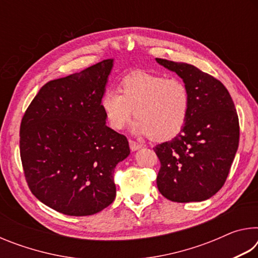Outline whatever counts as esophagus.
<instances>
[{"instance_id":"34e87169","label":"esophagus","mask_w":258,"mask_h":258,"mask_svg":"<svg viewBox=\"0 0 258 258\" xmlns=\"http://www.w3.org/2000/svg\"><path fill=\"white\" fill-rule=\"evenodd\" d=\"M128 143H130V148H131V150H132V151H137V150L141 149V148H142V146L140 145V143L133 141V140H130Z\"/></svg>"}]
</instances>
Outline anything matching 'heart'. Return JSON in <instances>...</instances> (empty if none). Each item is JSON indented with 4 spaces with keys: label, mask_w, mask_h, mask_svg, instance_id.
<instances>
[{
    "label": "heart",
    "mask_w": 258,
    "mask_h": 258,
    "mask_svg": "<svg viewBox=\"0 0 258 258\" xmlns=\"http://www.w3.org/2000/svg\"><path fill=\"white\" fill-rule=\"evenodd\" d=\"M190 91L178 78L150 73H134L124 77L119 93L106 90L100 108L108 125L121 130L134 111L133 133L150 135L154 141L175 137L184 126L190 110Z\"/></svg>",
    "instance_id": "obj_1"
}]
</instances>
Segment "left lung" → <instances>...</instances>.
<instances>
[{
  "label": "left lung",
  "mask_w": 258,
  "mask_h": 258,
  "mask_svg": "<svg viewBox=\"0 0 258 258\" xmlns=\"http://www.w3.org/2000/svg\"><path fill=\"white\" fill-rule=\"evenodd\" d=\"M176 73L190 91L184 126L171 141L156 146L160 160L157 186L175 203L203 202L225 183L239 146V119L229 91L197 67L156 58Z\"/></svg>",
  "instance_id": "obj_1"
}]
</instances>
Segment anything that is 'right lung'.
<instances>
[{
    "instance_id": "add662e5",
    "label": "right lung",
    "mask_w": 258,
    "mask_h": 258,
    "mask_svg": "<svg viewBox=\"0 0 258 258\" xmlns=\"http://www.w3.org/2000/svg\"><path fill=\"white\" fill-rule=\"evenodd\" d=\"M113 59L42 86L20 125V157L32 194L69 216L101 212L116 197L113 172L128 141L106 125L100 99Z\"/></svg>"
}]
</instances>
